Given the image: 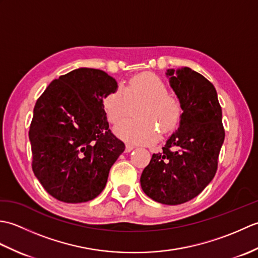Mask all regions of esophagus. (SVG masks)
<instances>
[{"mask_svg":"<svg viewBox=\"0 0 258 258\" xmlns=\"http://www.w3.org/2000/svg\"><path fill=\"white\" fill-rule=\"evenodd\" d=\"M133 149H134L133 145H131V144H126L125 145V152H131Z\"/></svg>","mask_w":258,"mask_h":258,"instance_id":"34e87169","label":"esophagus"}]
</instances>
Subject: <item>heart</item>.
Listing matches in <instances>:
<instances>
[{"label": "heart", "mask_w": 258, "mask_h": 258, "mask_svg": "<svg viewBox=\"0 0 258 258\" xmlns=\"http://www.w3.org/2000/svg\"><path fill=\"white\" fill-rule=\"evenodd\" d=\"M167 84L157 75L142 73L104 95L102 105L109 123H117L126 114L130 102L143 101L136 112L139 118H125L115 126L120 139L136 144H151L158 131L166 134L178 125L183 113L179 98L171 94Z\"/></svg>", "instance_id": "obj_1"}]
</instances>
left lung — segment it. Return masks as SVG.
<instances>
[{
	"mask_svg": "<svg viewBox=\"0 0 258 258\" xmlns=\"http://www.w3.org/2000/svg\"><path fill=\"white\" fill-rule=\"evenodd\" d=\"M166 75L182 102L180 124L163 152L153 154L141 186L155 202L177 205L196 197L215 176L225 130L210 81L189 68L167 70Z\"/></svg>",
	"mask_w": 258,
	"mask_h": 258,
	"instance_id": "obj_1",
	"label": "left lung"
}]
</instances>
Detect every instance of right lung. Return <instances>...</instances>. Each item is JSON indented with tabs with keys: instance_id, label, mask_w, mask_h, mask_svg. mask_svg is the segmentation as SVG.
<instances>
[{
	"instance_id": "1",
	"label": "right lung",
	"mask_w": 258,
	"mask_h": 258,
	"mask_svg": "<svg viewBox=\"0 0 258 258\" xmlns=\"http://www.w3.org/2000/svg\"><path fill=\"white\" fill-rule=\"evenodd\" d=\"M117 87L101 70L81 68L51 82L29 131L32 169L54 199L83 203L101 194L125 145L108 128L104 95Z\"/></svg>"
}]
</instances>
